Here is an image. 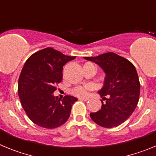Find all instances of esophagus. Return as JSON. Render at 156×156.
<instances>
[{
	"instance_id": "obj_1",
	"label": "esophagus",
	"mask_w": 156,
	"mask_h": 156,
	"mask_svg": "<svg viewBox=\"0 0 156 156\" xmlns=\"http://www.w3.org/2000/svg\"><path fill=\"white\" fill-rule=\"evenodd\" d=\"M79 100H81V101H88L89 100V98H79Z\"/></svg>"
}]
</instances>
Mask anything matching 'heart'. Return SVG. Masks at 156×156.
<instances>
[{"label":"heart","instance_id":"heart-1","mask_svg":"<svg viewBox=\"0 0 156 156\" xmlns=\"http://www.w3.org/2000/svg\"><path fill=\"white\" fill-rule=\"evenodd\" d=\"M92 89V85L86 84L83 86H77L72 89V94L77 97H85L88 91Z\"/></svg>","mask_w":156,"mask_h":156}]
</instances>
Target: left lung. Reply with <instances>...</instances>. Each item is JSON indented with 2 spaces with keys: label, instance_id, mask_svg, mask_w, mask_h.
I'll use <instances>...</instances> for the list:
<instances>
[{
  "label": "left lung",
  "instance_id": "left-lung-1",
  "mask_svg": "<svg viewBox=\"0 0 156 156\" xmlns=\"http://www.w3.org/2000/svg\"><path fill=\"white\" fill-rule=\"evenodd\" d=\"M98 65L105 73L104 86L98 94L101 108L90 113L92 120L105 128H112L124 122L133 113L140 96V82L134 66L125 58L113 52L96 57H84Z\"/></svg>",
  "mask_w": 156,
  "mask_h": 156
}]
</instances>
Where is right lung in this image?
<instances>
[{
  "instance_id": "add662e5",
  "label": "right lung",
  "mask_w": 156,
  "mask_h": 156,
  "mask_svg": "<svg viewBox=\"0 0 156 156\" xmlns=\"http://www.w3.org/2000/svg\"><path fill=\"white\" fill-rule=\"evenodd\" d=\"M76 56H68L52 48L33 54L25 62L19 76L18 93L22 106L30 120L41 127L54 129L69 118L77 98L66 95L55 97V85L62 80L63 66Z\"/></svg>"
}]
</instances>
